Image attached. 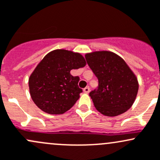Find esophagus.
<instances>
[{
  "label": "esophagus",
  "mask_w": 160,
  "mask_h": 160,
  "mask_svg": "<svg viewBox=\"0 0 160 160\" xmlns=\"http://www.w3.org/2000/svg\"><path fill=\"white\" fill-rule=\"evenodd\" d=\"M83 92L86 93H88L90 92V87H86L84 89H83Z\"/></svg>",
  "instance_id": "34e87169"
}]
</instances>
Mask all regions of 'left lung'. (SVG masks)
<instances>
[{
    "label": "left lung",
    "mask_w": 160,
    "mask_h": 160,
    "mask_svg": "<svg viewBox=\"0 0 160 160\" xmlns=\"http://www.w3.org/2000/svg\"><path fill=\"white\" fill-rule=\"evenodd\" d=\"M85 58L98 79V87L90 93L96 109L107 117L128 110L136 100L139 83L127 63L116 53L104 50L87 53Z\"/></svg>",
    "instance_id": "left-lung-1"
}]
</instances>
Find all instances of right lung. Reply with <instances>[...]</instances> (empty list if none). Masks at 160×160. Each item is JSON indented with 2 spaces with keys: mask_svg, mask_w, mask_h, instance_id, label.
I'll list each match as a JSON object with an SVG mask.
<instances>
[{
  "mask_svg": "<svg viewBox=\"0 0 160 160\" xmlns=\"http://www.w3.org/2000/svg\"><path fill=\"white\" fill-rule=\"evenodd\" d=\"M86 65L80 53L67 50L50 52L37 66L29 78L31 97L38 108L49 114H62L76 103L80 93L79 77L70 70Z\"/></svg>",
  "mask_w": 160,
  "mask_h": 160,
  "instance_id": "add662e5",
  "label": "right lung"
}]
</instances>
